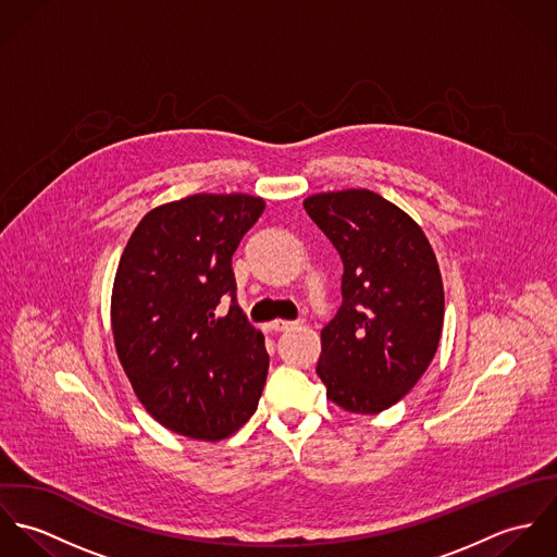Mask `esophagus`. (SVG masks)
Here are the masks:
<instances>
[{
    "mask_svg": "<svg viewBox=\"0 0 557 557\" xmlns=\"http://www.w3.org/2000/svg\"><path fill=\"white\" fill-rule=\"evenodd\" d=\"M298 325V321H287V319H274L272 323H270V330H274V332H285V330H292V327H296Z\"/></svg>",
    "mask_w": 557,
    "mask_h": 557,
    "instance_id": "34e87169",
    "label": "esophagus"
}]
</instances>
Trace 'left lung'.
I'll return each mask as SVG.
<instances>
[{
  "label": "left lung",
  "instance_id": "obj_1",
  "mask_svg": "<svg viewBox=\"0 0 557 557\" xmlns=\"http://www.w3.org/2000/svg\"><path fill=\"white\" fill-rule=\"evenodd\" d=\"M305 210L343 261V302L321 330L319 380L345 411L380 413L416 386L437 351V257L420 225L373 190L318 193Z\"/></svg>",
  "mask_w": 557,
  "mask_h": 557
}]
</instances>
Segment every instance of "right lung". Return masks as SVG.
Masks as SVG:
<instances>
[{
	"label": "right lung",
	"mask_w": 557,
	"mask_h": 557,
	"mask_svg": "<svg viewBox=\"0 0 557 557\" xmlns=\"http://www.w3.org/2000/svg\"><path fill=\"white\" fill-rule=\"evenodd\" d=\"M265 201L197 193L150 210L128 239L111 292L122 369L173 433L219 442L257 409L268 351L236 300L232 257Z\"/></svg>",
	"instance_id": "add662e5"
}]
</instances>
